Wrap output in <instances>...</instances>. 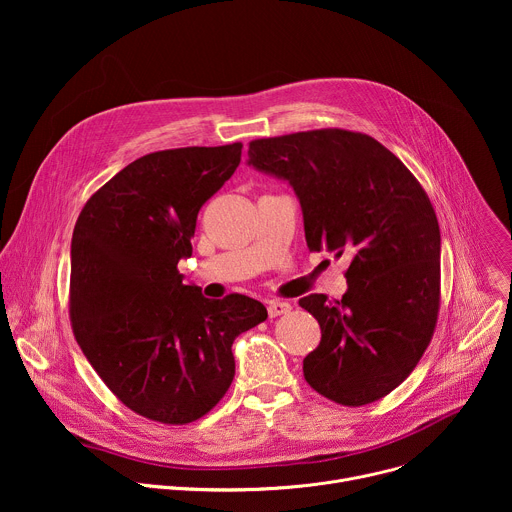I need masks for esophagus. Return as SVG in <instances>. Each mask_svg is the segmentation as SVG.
<instances>
[{
	"mask_svg": "<svg viewBox=\"0 0 512 512\" xmlns=\"http://www.w3.org/2000/svg\"><path fill=\"white\" fill-rule=\"evenodd\" d=\"M289 310H291V306H289L287 302H279V300H273V302H269V306H267V314H269V318L283 316V314H287Z\"/></svg>",
	"mask_w": 512,
	"mask_h": 512,
	"instance_id": "1",
	"label": "esophagus"
}]
</instances>
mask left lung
Here are the masks:
<instances>
[{"instance_id": "1", "label": "left lung", "mask_w": 512, "mask_h": 512, "mask_svg": "<svg viewBox=\"0 0 512 512\" xmlns=\"http://www.w3.org/2000/svg\"><path fill=\"white\" fill-rule=\"evenodd\" d=\"M249 164L296 190L310 251L350 255L348 291L300 300L322 340L304 358L308 385L360 407L417 367L440 312V225L407 166L367 133L312 129L253 139Z\"/></svg>"}]
</instances>
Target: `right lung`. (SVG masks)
I'll return each mask as SVG.
<instances>
[{
    "label": "right lung",
    "mask_w": 512,
    "mask_h": 512,
    "mask_svg": "<svg viewBox=\"0 0 512 512\" xmlns=\"http://www.w3.org/2000/svg\"><path fill=\"white\" fill-rule=\"evenodd\" d=\"M243 143L143 156L83 206L70 243L68 314L109 391L166 425L206 415L235 377V338L267 320L261 302L206 300L184 285L202 204L235 174Z\"/></svg>",
    "instance_id": "right-lung-1"
}]
</instances>
